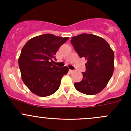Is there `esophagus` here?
<instances>
[{
    "instance_id": "esophagus-1",
    "label": "esophagus",
    "mask_w": 131,
    "mask_h": 131,
    "mask_svg": "<svg viewBox=\"0 0 131 131\" xmlns=\"http://www.w3.org/2000/svg\"><path fill=\"white\" fill-rule=\"evenodd\" d=\"M73 72V70H69V72L70 73H72V72Z\"/></svg>"
}]
</instances>
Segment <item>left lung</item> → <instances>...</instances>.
I'll use <instances>...</instances> for the list:
<instances>
[{
	"label": "left lung",
	"mask_w": 131,
	"mask_h": 131,
	"mask_svg": "<svg viewBox=\"0 0 131 131\" xmlns=\"http://www.w3.org/2000/svg\"><path fill=\"white\" fill-rule=\"evenodd\" d=\"M71 43L80 58L87 59L83 79L75 83V89L87 95L101 92L109 82L114 70V52L103 38L82 34L73 37Z\"/></svg>",
	"instance_id": "obj_1"
}]
</instances>
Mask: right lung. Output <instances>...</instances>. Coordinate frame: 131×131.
Segmentation results:
<instances>
[{
	"instance_id": "obj_1",
	"label": "right lung",
	"mask_w": 131,
	"mask_h": 131,
	"mask_svg": "<svg viewBox=\"0 0 131 131\" xmlns=\"http://www.w3.org/2000/svg\"><path fill=\"white\" fill-rule=\"evenodd\" d=\"M68 37L47 34L35 37L23 46L18 59L22 80L31 92L40 97L58 91L61 80L68 73V67L58 68L52 58Z\"/></svg>"
}]
</instances>
